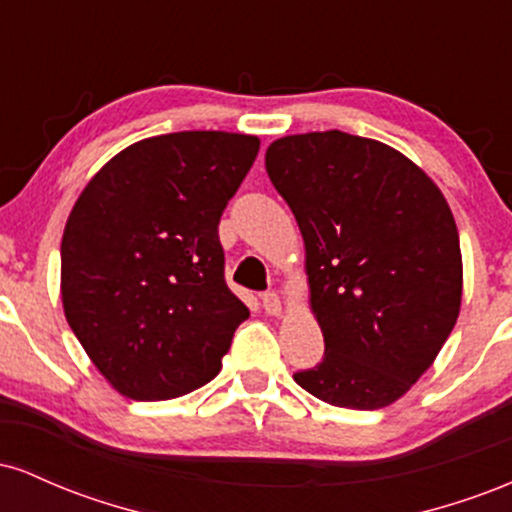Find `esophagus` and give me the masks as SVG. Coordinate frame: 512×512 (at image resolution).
<instances>
[{
	"mask_svg": "<svg viewBox=\"0 0 512 512\" xmlns=\"http://www.w3.org/2000/svg\"><path fill=\"white\" fill-rule=\"evenodd\" d=\"M262 308L267 315H279L281 313V301L274 291L262 293Z\"/></svg>",
	"mask_w": 512,
	"mask_h": 512,
	"instance_id": "esophagus-1",
	"label": "esophagus"
}]
</instances>
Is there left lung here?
Here are the masks:
<instances>
[{
	"label": "left lung",
	"instance_id": "obj_1",
	"mask_svg": "<svg viewBox=\"0 0 512 512\" xmlns=\"http://www.w3.org/2000/svg\"><path fill=\"white\" fill-rule=\"evenodd\" d=\"M264 166L301 228L325 337L322 361L293 380L334 407H387L460 315V236L443 192L392 146L339 129L276 139Z\"/></svg>",
	"mask_w": 512,
	"mask_h": 512
}]
</instances>
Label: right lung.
<instances>
[{"label":"right lung","instance_id":"1","mask_svg":"<svg viewBox=\"0 0 512 512\" xmlns=\"http://www.w3.org/2000/svg\"><path fill=\"white\" fill-rule=\"evenodd\" d=\"M260 151L231 132L127 146L93 175L62 236V303L120 395L173 399L221 370L250 310L226 286L219 221Z\"/></svg>","mask_w":512,"mask_h":512}]
</instances>
